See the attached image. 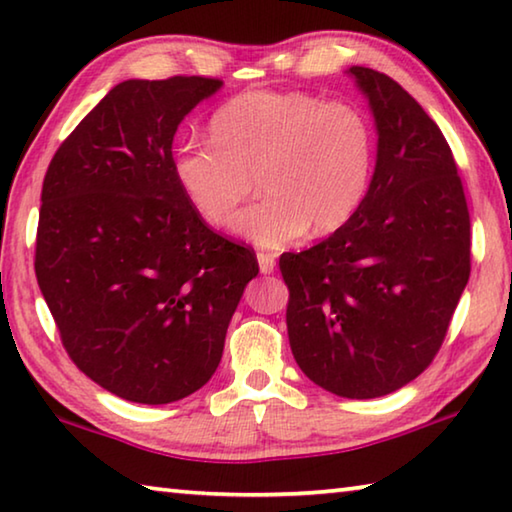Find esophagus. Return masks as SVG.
Here are the masks:
<instances>
[{
    "label": "esophagus",
    "mask_w": 512,
    "mask_h": 512,
    "mask_svg": "<svg viewBox=\"0 0 512 512\" xmlns=\"http://www.w3.org/2000/svg\"><path fill=\"white\" fill-rule=\"evenodd\" d=\"M257 264H259V271H262L264 275H271L275 271V255L257 253Z\"/></svg>",
    "instance_id": "obj_1"
}]
</instances>
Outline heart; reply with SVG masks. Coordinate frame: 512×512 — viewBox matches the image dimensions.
Segmentation results:
<instances>
[{"label": "heart", "instance_id": "1", "mask_svg": "<svg viewBox=\"0 0 512 512\" xmlns=\"http://www.w3.org/2000/svg\"><path fill=\"white\" fill-rule=\"evenodd\" d=\"M212 140H189L173 176L189 205L230 228L257 185L264 196L241 214L239 235L282 248L311 228L341 230L359 212L372 176V133L348 103L307 92H246L214 112Z\"/></svg>", "mask_w": 512, "mask_h": 512}]
</instances>
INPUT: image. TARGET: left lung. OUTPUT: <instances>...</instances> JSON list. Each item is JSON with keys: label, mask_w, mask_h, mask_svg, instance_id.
<instances>
[{"label": "left lung", "mask_w": 512, "mask_h": 512, "mask_svg": "<svg viewBox=\"0 0 512 512\" xmlns=\"http://www.w3.org/2000/svg\"><path fill=\"white\" fill-rule=\"evenodd\" d=\"M348 74L368 99L377 160L359 212L302 253H284L291 352L325 391L370 400L429 366L470 280V212L452 149L391 76Z\"/></svg>", "instance_id": "8db88e82"}]
</instances>
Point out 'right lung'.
<instances>
[{"mask_svg":"<svg viewBox=\"0 0 512 512\" xmlns=\"http://www.w3.org/2000/svg\"><path fill=\"white\" fill-rule=\"evenodd\" d=\"M223 81L112 88L42 183L36 277L65 350L121 400L169 404L219 368L257 257L205 225L173 176L180 121Z\"/></svg>","mask_w":512,"mask_h":512,"instance_id":"1","label":"right lung"}]
</instances>
